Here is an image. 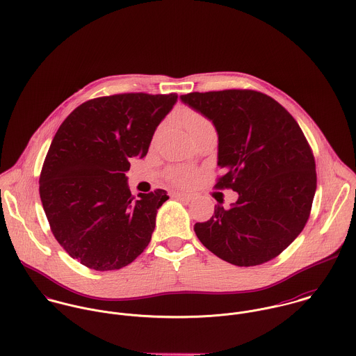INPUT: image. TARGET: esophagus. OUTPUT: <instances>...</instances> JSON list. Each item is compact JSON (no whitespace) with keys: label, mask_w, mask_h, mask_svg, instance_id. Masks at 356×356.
<instances>
[{"label":"esophagus","mask_w":356,"mask_h":356,"mask_svg":"<svg viewBox=\"0 0 356 356\" xmlns=\"http://www.w3.org/2000/svg\"><path fill=\"white\" fill-rule=\"evenodd\" d=\"M171 197H172V199H177V200H185V202L192 200V196H191V195L181 193V192H171Z\"/></svg>","instance_id":"1"}]
</instances>
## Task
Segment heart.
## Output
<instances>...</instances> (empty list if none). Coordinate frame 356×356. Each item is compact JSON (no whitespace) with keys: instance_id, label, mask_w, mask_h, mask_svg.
I'll use <instances>...</instances> for the list:
<instances>
[{"instance_id":"1","label":"heart","mask_w":356,"mask_h":356,"mask_svg":"<svg viewBox=\"0 0 356 356\" xmlns=\"http://www.w3.org/2000/svg\"><path fill=\"white\" fill-rule=\"evenodd\" d=\"M181 122L184 123V126L186 127L189 134L211 124V122L204 116L203 113H200L195 109H189V108L182 111ZM160 130H159V133H160ZM197 177H199V172L195 168L185 167V165H174L165 171L167 181L177 186H189L197 179Z\"/></svg>"}]
</instances>
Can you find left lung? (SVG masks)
<instances>
[{
    "mask_svg": "<svg viewBox=\"0 0 356 356\" xmlns=\"http://www.w3.org/2000/svg\"><path fill=\"white\" fill-rule=\"evenodd\" d=\"M181 100L212 120L218 165L213 188L233 189L229 209L215 205L195 232L204 247L241 267L277 257L302 233L316 189L315 160L293 116L267 95L248 89L189 93Z\"/></svg>",
    "mask_w": 356,
    "mask_h": 356,
    "instance_id": "8db88e82",
    "label": "left lung"
}]
</instances>
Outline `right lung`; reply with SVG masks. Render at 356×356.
Masks as SVG:
<instances>
[{
  "instance_id": "right-lung-1",
  "label": "right lung",
  "mask_w": 356,
  "mask_h": 356,
  "mask_svg": "<svg viewBox=\"0 0 356 356\" xmlns=\"http://www.w3.org/2000/svg\"><path fill=\"white\" fill-rule=\"evenodd\" d=\"M178 96L122 93L75 108L47 153L40 196L51 233L81 264L118 270L144 252L165 191L131 196L130 157H144Z\"/></svg>"
}]
</instances>
